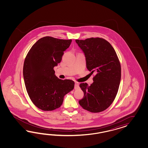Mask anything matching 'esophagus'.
Wrapping results in <instances>:
<instances>
[{
    "label": "esophagus",
    "mask_w": 148,
    "mask_h": 148,
    "mask_svg": "<svg viewBox=\"0 0 148 148\" xmlns=\"http://www.w3.org/2000/svg\"><path fill=\"white\" fill-rule=\"evenodd\" d=\"M79 88H80V87H79V84H78L77 82H75V86H74V88H75V90H78Z\"/></svg>",
    "instance_id": "obj_1"
}]
</instances>
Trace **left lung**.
Wrapping results in <instances>:
<instances>
[{
	"label": "left lung",
	"instance_id": "left-lung-1",
	"mask_svg": "<svg viewBox=\"0 0 148 148\" xmlns=\"http://www.w3.org/2000/svg\"><path fill=\"white\" fill-rule=\"evenodd\" d=\"M85 56L86 67L96 73L90 86L80 85L84 97L79 103L81 107L94 113L107 109L116 97L121 79V66L111 44L101 38L76 40Z\"/></svg>",
	"mask_w": 148,
	"mask_h": 148
}]
</instances>
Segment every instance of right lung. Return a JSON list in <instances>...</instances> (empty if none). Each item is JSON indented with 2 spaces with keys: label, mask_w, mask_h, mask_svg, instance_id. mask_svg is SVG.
Masks as SVG:
<instances>
[{
  "label": "right lung",
  "mask_w": 148,
  "mask_h": 148,
  "mask_svg": "<svg viewBox=\"0 0 148 148\" xmlns=\"http://www.w3.org/2000/svg\"><path fill=\"white\" fill-rule=\"evenodd\" d=\"M71 42L44 37L32 45L25 58L23 77L27 92L34 104L43 111L60 108L64 96L74 89L73 81L58 79L54 70Z\"/></svg>",
  "instance_id": "1"
}]
</instances>
